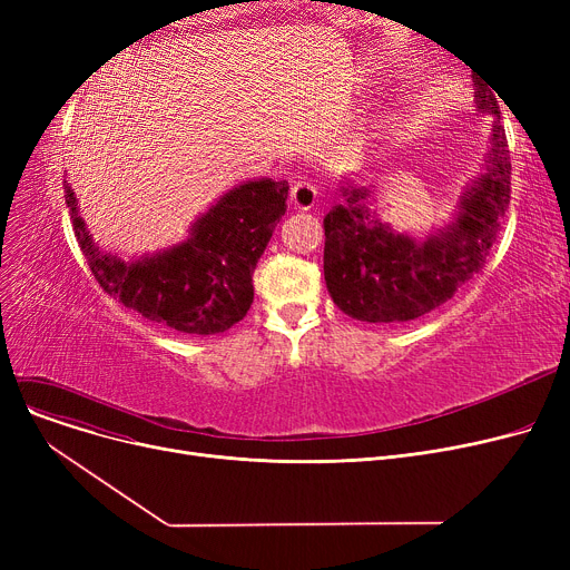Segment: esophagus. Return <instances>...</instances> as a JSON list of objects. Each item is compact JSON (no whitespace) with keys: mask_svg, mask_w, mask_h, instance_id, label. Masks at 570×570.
Instances as JSON below:
<instances>
[{"mask_svg":"<svg viewBox=\"0 0 570 570\" xmlns=\"http://www.w3.org/2000/svg\"><path fill=\"white\" fill-rule=\"evenodd\" d=\"M316 198H318L316 187L309 185V183H303V179H297V183L291 187L288 200H291V205H293L295 209H312L314 203H316Z\"/></svg>","mask_w":570,"mask_h":570,"instance_id":"obj_1","label":"esophagus"}]
</instances>
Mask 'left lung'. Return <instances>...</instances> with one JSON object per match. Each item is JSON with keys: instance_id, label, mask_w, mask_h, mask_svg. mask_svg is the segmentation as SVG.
Returning <instances> with one entry per match:
<instances>
[{"instance_id": "left-lung-1", "label": "left lung", "mask_w": 570, "mask_h": 570, "mask_svg": "<svg viewBox=\"0 0 570 570\" xmlns=\"http://www.w3.org/2000/svg\"><path fill=\"white\" fill-rule=\"evenodd\" d=\"M478 112L494 117L485 168L460 196L455 217L425 237L400 233L372 207L374 185L342 179L325 215L323 275L333 303L351 318L404 323L448 303L481 273L511 203V155L488 82L473 80Z\"/></svg>"}]
</instances>
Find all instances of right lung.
Returning a JSON list of instances; mask_svg holds the SVG:
<instances>
[{
	"mask_svg": "<svg viewBox=\"0 0 570 570\" xmlns=\"http://www.w3.org/2000/svg\"><path fill=\"white\" fill-rule=\"evenodd\" d=\"M78 245L106 293L140 316L187 335H217L243 321L254 303L252 275L286 213V179L258 177L209 205L173 247L122 258L101 249L65 185Z\"/></svg>",
	"mask_w": 570,
	"mask_h": 570,
	"instance_id": "add662e5",
	"label": "right lung"
}]
</instances>
